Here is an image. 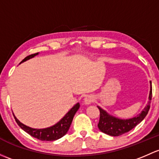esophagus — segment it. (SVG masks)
Instances as JSON below:
<instances>
[{"label": "esophagus", "mask_w": 159, "mask_h": 159, "mask_svg": "<svg viewBox=\"0 0 159 159\" xmlns=\"http://www.w3.org/2000/svg\"><path fill=\"white\" fill-rule=\"evenodd\" d=\"M93 101H94V98H93V95L88 94V95H87V96L84 98V103L86 105H89V104H91L92 102H93Z\"/></svg>", "instance_id": "34e87169"}]
</instances>
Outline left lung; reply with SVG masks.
I'll list each match as a JSON object with an SVG mask.
<instances>
[{
	"instance_id": "1",
	"label": "left lung",
	"mask_w": 159,
	"mask_h": 159,
	"mask_svg": "<svg viewBox=\"0 0 159 159\" xmlns=\"http://www.w3.org/2000/svg\"><path fill=\"white\" fill-rule=\"evenodd\" d=\"M152 81H150V91L148 103L139 114L130 119H120L109 114L106 110L98 106L100 110V120L98 125L99 129L103 133L112 136H119L130 131L139 123H141L148 113L152 100Z\"/></svg>"
}]
</instances>
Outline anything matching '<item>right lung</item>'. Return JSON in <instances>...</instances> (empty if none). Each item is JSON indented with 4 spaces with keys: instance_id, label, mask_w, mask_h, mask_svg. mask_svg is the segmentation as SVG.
I'll use <instances>...</instances> for the list:
<instances>
[{
    "instance_id": "right-lung-1",
    "label": "right lung",
    "mask_w": 159,
    "mask_h": 159,
    "mask_svg": "<svg viewBox=\"0 0 159 159\" xmlns=\"http://www.w3.org/2000/svg\"><path fill=\"white\" fill-rule=\"evenodd\" d=\"M38 54H39V52L32 54L30 56H28L20 64L32 58L35 57ZM79 103H77L57 123H56L53 126H49V127L44 129H34L26 126V125L21 123L20 120L16 119V117L14 116L13 113V114L16 123L19 125L20 127L24 130L26 133H27L28 134H30V136L34 137V138L42 140V141H55V140H57L58 139L61 138V137L64 136L66 134L67 132L69 129V127L71 126L75 114L78 111V110L79 109Z\"/></svg>"
}]
</instances>
